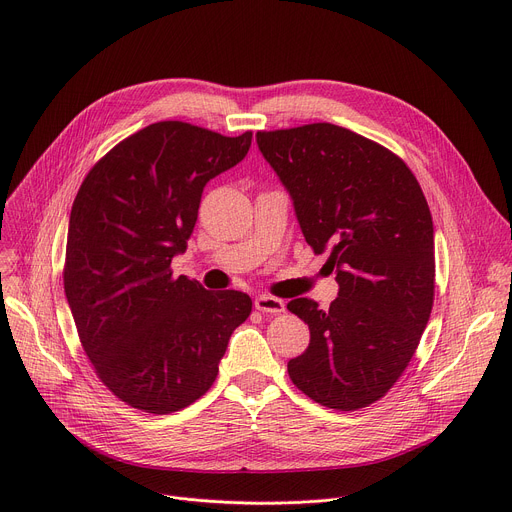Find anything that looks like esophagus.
Masks as SVG:
<instances>
[{
  "mask_svg": "<svg viewBox=\"0 0 512 512\" xmlns=\"http://www.w3.org/2000/svg\"><path fill=\"white\" fill-rule=\"evenodd\" d=\"M255 308L265 312V314H282L286 310V304L284 300L275 298V296H269V294H259L255 298Z\"/></svg>",
  "mask_w": 512,
  "mask_h": 512,
  "instance_id": "1",
  "label": "esophagus"
}]
</instances>
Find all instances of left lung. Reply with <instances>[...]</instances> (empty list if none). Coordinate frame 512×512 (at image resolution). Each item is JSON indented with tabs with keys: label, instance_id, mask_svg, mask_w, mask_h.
I'll return each instance as SVG.
<instances>
[{
	"label": "left lung",
	"instance_id": "8db88e82",
	"mask_svg": "<svg viewBox=\"0 0 512 512\" xmlns=\"http://www.w3.org/2000/svg\"><path fill=\"white\" fill-rule=\"evenodd\" d=\"M265 161L288 190L314 253L329 249L339 296L327 310L288 302L310 329L288 361L314 402L357 410L402 376L429 322L435 294L433 218L406 163L329 122L257 132Z\"/></svg>",
	"mask_w": 512,
	"mask_h": 512
}]
</instances>
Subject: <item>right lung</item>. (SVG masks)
<instances>
[{"mask_svg":"<svg viewBox=\"0 0 512 512\" xmlns=\"http://www.w3.org/2000/svg\"><path fill=\"white\" fill-rule=\"evenodd\" d=\"M253 132L155 122L87 173L71 208L65 296L96 374L132 408L169 414L204 396L251 314L237 290L173 277L206 183L245 159Z\"/></svg>","mask_w":512,"mask_h":512,"instance_id":"1","label":"right lung"}]
</instances>
